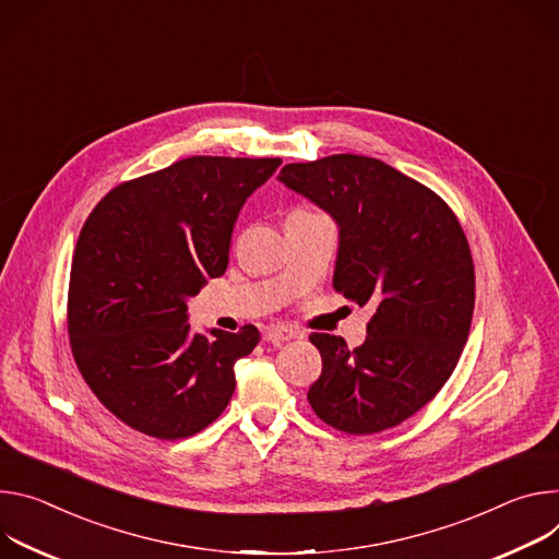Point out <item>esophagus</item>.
Segmentation results:
<instances>
[{
    "label": "esophagus",
    "mask_w": 559,
    "mask_h": 559,
    "mask_svg": "<svg viewBox=\"0 0 559 559\" xmlns=\"http://www.w3.org/2000/svg\"><path fill=\"white\" fill-rule=\"evenodd\" d=\"M295 337H299V331H295L290 326H269L264 331V342L275 344V346H280V344H284L288 340H295Z\"/></svg>",
    "instance_id": "esophagus-1"
}]
</instances>
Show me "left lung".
Returning a JSON list of instances; mask_svg holds the SVG:
<instances>
[{
  "mask_svg": "<svg viewBox=\"0 0 559 559\" xmlns=\"http://www.w3.org/2000/svg\"><path fill=\"white\" fill-rule=\"evenodd\" d=\"M280 181L337 222L333 288L376 306L353 350L329 333L308 337L322 355L308 404L348 436L393 428L440 393L464 350L475 266L462 224L428 186L376 157L286 164Z\"/></svg>",
  "mask_w": 559,
  "mask_h": 559,
  "instance_id": "1",
  "label": "left lung"
}]
</instances>
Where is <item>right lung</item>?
I'll return each instance as SVG.
<instances>
[{
	"label": "right lung",
	"instance_id": "right-lung-1",
	"mask_svg": "<svg viewBox=\"0 0 559 559\" xmlns=\"http://www.w3.org/2000/svg\"><path fill=\"white\" fill-rule=\"evenodd\" d=\"M280 157L179 159L123 181L82 226L67 324L75 364L95 397L157 440L191 438L235 391L233 366L260 331L191 333L186 299L224 275L246 198Z\"/></svg>",
	"mask_w": 559,
	"mask_h": 559
}]
</instances>
